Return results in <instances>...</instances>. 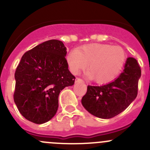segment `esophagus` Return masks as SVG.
I'll return each mask as SVG.
<instances>
[{
    "instance_id": "esophagus-1",
    "label": "esophagus",
    "mask_w": 150,
    "mask_h": 150,
    "mask_svg": "<svg viewBox=\"0 0 150 150\" xmlns=\"http://www.w3.org/2000/svg\"><path fill=\"white\" fill-rule=\"evenodd\" d=\"M84 81H83L81 78H76V79H75V83H83Z\"/></svg>"
}]
</instances>
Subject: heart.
I'll list each match as a JSON object with an SVG mask.
<instances>
[{
  "instance_id": "obj_1",
  "label": "heart",
  "mask_w": 150,
  "mask_h": 150,
  "mask_svg": "<svg viewBox=\"0 0 150 150\" xmlns=\"http://www.w3.org/2000/svg\"><path fill=\"white\" fill-rule=\"evenodd\" d=\"M126 61L122 47L107 44H88L68 54L67 62L71 72L77 74L87 67L88 76L97 83L113 81L120 73Z\"/></svg>"
}]
</instances>
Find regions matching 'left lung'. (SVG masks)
Returning <instances> with one entry per match:
<instances>
[{
  "instance_id": "left-lung-1",
  "label": "left lung",
  "mask_w": 150,
  "mask_h": 150,
  "mask_svg": "<svg viewBox=\"0 0 150 150\" xmlns=\"http://www.w3.org/2000/svg\"><path fill=\"white\" fill-rule=\"evenodd\" d=\"M141 68L137 60L128 57L118 78L100 86H88L81 103L93 115L110 119L125 110L136 99Z\"/></svg>"
}]
</instances>
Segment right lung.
Here are the masks:
<instances>
[{
  "instance_id": "add662e5",
  "label": "right lung",
  "mask_w": 150,
  "mask_h": 150,
  "mask_svg": "<svg viewBox=\"0 0 150 150\" xmlns=\"http://www.w3.org/2000/svg\"><path fill=\"white\" fill-rule=\"evenodd\" d=\"M66 54L62 42L50 40L22 56L14 75L13 100L29 121L42 124L51 120L58 110L61 91L75 83Z\"/></svg>"
}]
</instances>
